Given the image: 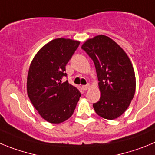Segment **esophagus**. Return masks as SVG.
Here are the masks:
<instances>
[{"mask_svg":"<svg viewBox=\"0 0 155 155\" xmlns=\"http://www.w3.org/2000/svg\"><path fill=\"white\" fill-rule=\"evenodd\" d=\"M82 88H83V90H87L90 88V85L87 84V85H86V86H82Z\"/></svg>","mask_w":155,"mask_h":155,"instance_id":"obj_1","label":"esophagus"}]
</instances>
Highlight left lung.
Masks as SVG:
<instances>
[{"mask_svg":"<svg viewBox=\"0 0 155 155\" xmlns=\"http://www.w3.org/2000/svg\"><path fill=\"white\" fill-rule=\"evenodd\" d=\"M82 48L93 59L99 80L100 98L93 104L95 112L107 120L119 117L135 93L136 79L131 62L119 45L103 35L88 39Z\"/></svg>","mask_w":155,"mask_h":155,"instance_id":"obj_1","label":"left lung"}]
</instances>
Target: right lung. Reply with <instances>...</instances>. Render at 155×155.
Segmentation results:
<instances>
[{
	"label": "right lung",
	"mask_w": 155,
	"mask_h": 155,
	"mask_svg": "<svg viewBox=\"0 0 155 155\" xmlns=\"http://www.w3.org/2000/svg\"><path fill=\"white\" fill-rule=\"evenodd\" d=\"M79 41L59 38L49 41L38 51L29 67L27 92L41 117L51 124L69 119L81 93L66 80L65 65L79 47Z\"/></svg>",
	"instance_id": "right-lung-1"
}]
</instances>
